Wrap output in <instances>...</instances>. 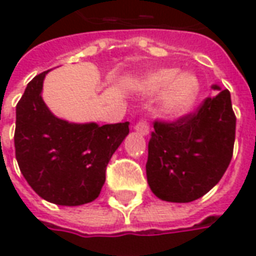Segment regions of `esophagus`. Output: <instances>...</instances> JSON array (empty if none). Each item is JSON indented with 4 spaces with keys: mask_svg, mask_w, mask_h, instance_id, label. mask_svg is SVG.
I'll list each match as a JSON object with an SVG mask.
<instances>
[{
    "mask_svg": "<svg viewBox=\"0 0 256 256\" xmlns=\"http://www.w3.org/2000/svg\"><path fill=\"white\" fill-rule=\"evenodd\" d=\"M134 130L140 133L141 136H148L150 134V126H148V123L145 122V120H140L136 126H134Z\"/></svg>",
    "mask_w": 256,
    "mask_h": 256,
    "instance_id": "34e87169",
    "label": "esophagus"
}]
</instances>
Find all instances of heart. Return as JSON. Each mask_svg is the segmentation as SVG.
I'll return each mask as SVG.
<instances>
[{
	"instance_id": "obj_1",
	"label": "heart",
	"mask_w": 256,
	"mask_h": 256,
	"mask_svg": "<svg viewBox=\"0 0 256 256\" xmlns=\"http://www.w3.org/2000/svg\"><path fill=\"white\" fill-rule=\"evenodd\" d=\"M134 90L146 96L162 93V112L168 116H181L196 104L200 82L192 72H181L174 67L158 68L142 75L134 84Z\"/></svg>"
}]
</instances>
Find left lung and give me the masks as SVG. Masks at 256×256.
<instances>
[{
  "label": "left lung",
  "instance_id": "obj_1",
  "mask_svg": "<svg viewBox=\"0 0 256 256\" xmlns=\"http://www.w3.org/2000/svg\"><path fill=\"white\" fill-rule=\"evenodd\" d=\"M206 98L196 114L155 122L148 144L146 180L156 198L172 203L198 200L214 188L233 155L236 116L229 90Z\"/></svg>",
  "mask_w": 256,
  "mask_h": 256
}]
</instances>
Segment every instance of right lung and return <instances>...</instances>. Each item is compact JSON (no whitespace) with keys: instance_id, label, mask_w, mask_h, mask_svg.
Masks as SVG:
<instances>
[{"instance_id":"right-lung-1","label":"right lung","mask_w":256,"mask_h":256,"mask_svg":"<svg viewBox=\"0 0 256 256\" xmlns=\"http://www.w3.org/2000/svg\"><path fill=\"white\" fill-rule=\"evenodd\" d=\"M48 72L28 82L16 106V160L42 198L58 206H82L98 198L106 164L128 137V122L98 126L58 118L42 98Z\"/></svg>"}]
</instances>
